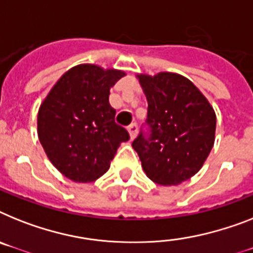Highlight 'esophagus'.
I'll return each instance as SVG.
<instances>
[{"instance_id": "esophagus-1", "label": "esophagus", "mask_w": 253, "mask_h": 253, "mask_svg": "<svg viewBox=\"0 0 253 253\" xmlns=\"http://www.w3.org/2000/svg\"><path fill=\"white\" fill-rule=\"evenodd\" d=\"M128 133H130L131 139H135V137H136V133H137L136 123H132V125H130V126H128Z\"/></svg>"}]
</instances>
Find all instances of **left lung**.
I'll use <instances>...</instances> for the list:
<instances>
[{
    "label": "left lung",
    "instance_id": "left-lung-1",
    "mask_svg": "<svg viewBox=\"0 0 253 253\" xmlns=\"http://www.w3.org/2000/svg\"><path fill=\"white\" fill-rule=\"evenodd\" d=\"M148 100V132L132 141L144 172L159 185H179L202 169L215 143L216 114L184 76H137Z\"/></svg>",
    "mask_w": 253,
    "mask_h": 253
}]
</instances>
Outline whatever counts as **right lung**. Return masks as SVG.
Instances as JSON below:
<instances>
[{
    "mask_svg": "<svg viewBox=\"0 0 253 253\" xmlns=\"http://www.w3.org/2000/svg\"><path fill=\"white\" fill-rule=\"evenodd\" d=\"M126 73L81 64L65 72L38 110V139L65 177L91 182L109 169L121 143L130 135L114 121L110 87Z\"/></svg>",
    "mask_w": 253,
    "mask_h": 253,
    "instance_id": "add662e5",
    "label": "right lung"
}]
</instances>
